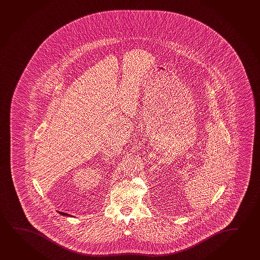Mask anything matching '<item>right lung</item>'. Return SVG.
Returning a JSON list of instances; mask_svg holds the SVG:
<instances>
[{
  "label": "right lung",
  "mask_w": 260,
  "mask_h": 260,
  "mask_svg": "<svg viewBox=\"0 0 260 260\" xmlns=\"http://www.w3.org/2000/svg\"><path fill=\"white\" fill-rule=\"evenodd\" d=\"M59 213H60V215H69L68 214H66V213H63V212H59Z\"/></svg>",
  "instance_id": "1"
}]
</instances>
